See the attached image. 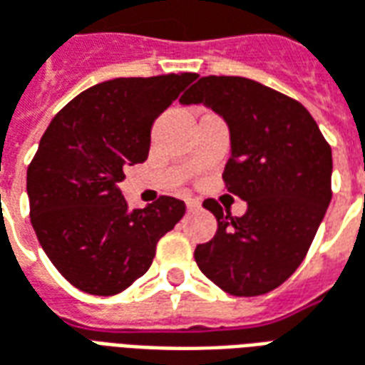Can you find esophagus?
Listing matches in <instances>:
<instances>
[{
  "label": "esophagus",
  "mask_w": 365,
  "mask_h": 365,
  "mask_svg": "<svg viewBox=\"0 0 365 365\" xmlns=\"http://www.w3.org/2000/svg\"><path fill=\"white\" fill-rule=\"evenodd\" d=\"M185 202H187V210L188 212H196L198 208H200V202H198L196 198H187Z\"/></svg>",
  "instance_id": "obj_1"
}]
</instances>
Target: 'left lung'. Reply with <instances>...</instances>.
I'll return each instance as SVG.
<instances>
[{
	"label": "left lung",
	"instance_id": "8db88e82",
	"mask_svg": "<svg viewBox=\"0 0 365 365\" xmlns=\"http://www.w3.org/2000/svg\"><path fill=\"white\" fill-rule=\"evenodd\" d=\"M180 104H204L230 128L224 182L247 202L234 218L216 200V236L195 259L212 283L234 297H257L293 275L317 236L332 198V151L297 100L242 76H202Z\"/></svg>",
	"mask_w": 365,
	"mask_h": 365
}]
</instances>
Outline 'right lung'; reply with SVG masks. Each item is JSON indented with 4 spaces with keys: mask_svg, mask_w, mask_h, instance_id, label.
<instances>
[{
    "mask_svg": "<svg viewBox=\"0 0 365 365\" xmlns=\"http://www.w3.org/2000/svg\"><path fill=\"white\" fill-rule=\"evenodd\" d=\"M196 80L192 72L113 78L88 88L56 113L27 169L31 224L71 285L121 293L151 267L157 242L187 206L161 196L128 210L123 167L149 155L153 121Z\"/></svg>",
    "mask_w": 365,
    "mask_h": 365,
    "instance_id": "add662e5",
    "label": "right lung"
}]
</instances>
